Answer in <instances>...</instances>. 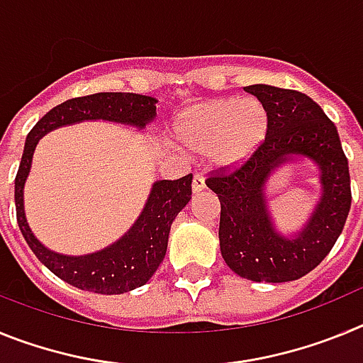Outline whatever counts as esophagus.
Instances as JSON below:
<instances>
[{
  "instance_id": "1",
  "label": "esophagus",
  "mask_w": 363,
  "mask_h": 363,
  "mask_svg": "<svg viewBox=\"0 0 363 363\" xmlns=\"http://www.w3.org/2000/svg\"><path fill=\"white\" fill-rule=\"evenodd\" d=\"M205 189V178L201 174H194L192 178V192H201Z\"/></svg>"
}]
</instances>
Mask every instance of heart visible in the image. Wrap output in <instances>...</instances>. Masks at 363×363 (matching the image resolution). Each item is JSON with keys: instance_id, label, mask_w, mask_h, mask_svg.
I'll use <instances>...</instances> for the list:
<instances>
[{"instance_id": "1", "label": "heart", "mask_w": 363, "mask_h": 363, "mask_svg": "<svg viewBox=\"0 0 363 363\" xmlns=\"http://www.w3.org/2000/svg\"><path fill=\"white\" fill-rule=\"evenodd\" d=\"M269 133V112L256 98H220L194 105L176 123L187 149L207 152L214 167L233 169L258 150Z\"/></svg>"}]
</instances>
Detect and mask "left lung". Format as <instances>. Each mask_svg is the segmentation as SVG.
Wrapping results in <instances>:
<instances>
[{"label":"left lung","mask_w":363,"mask_h":363,"mask_svg":"<svg viewBox=\"0 0 363 363\" xmlns=\"http://www.w3.org/2000/svg\"><path fill=\"white\" fill-rule=\"evenodd\" d=\"M265 105L269 133L245 163L205 179L218 194L220 251L238 277L281 284L306 277L329 255L351 209V178L338 130L307 94L272 85L243 86ZM293 155L319 165L323 196L304 229L287 239L274 229L264 182Z\"/></svg>","instance_id":"8db88e82"}]
</instances>
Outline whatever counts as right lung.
I'll list each match as a JSON object with an SVG mask.
<instances>
[{"label":"right lung","instance_id":"obj_1","mask_svg":"<svg viewBox=\"0 0 363 363\" xmlns=\"http://www.w3.org/2000/svg\"><path fill=\"white\" fill-rule=\"evenodd\" d=\"M156 99L133 92H98L63 101L50 108L25 142L23 156L14 182L16 218L25 242L45 267L67 284L99 294H121L142 287L165 258L171 225L192 194V174L179 179L154 182L142 214L129 233L101 251L85 256L57 255L32 234L23 209L25 179L30 172L32 154L40 138L63 125L83 120H105L143 129L156 118Z\"/></svg>","mask_w":363,"mask_h":363}]
</instances>
